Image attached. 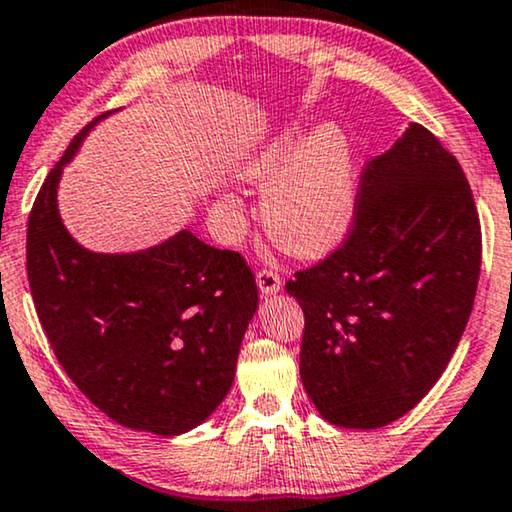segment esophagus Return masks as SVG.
I'll list each match as a JSON object with an SVG mask.
<instances>
[{
	"instance_id": "esophagus-1",
	"label": "esophagus",
	"mask_w": 512,
	"mask_h": 512,
	"mask_svg": "<svg viewBox=\"0 0 512 512\" xmlns=\"http://www.w3.org/2000/svg\"><path fill=\"white\" fill-rule=\"evenodd\" d=\"M257 288H260L262 295H276V292L283 288V281L281 276L274 274V271L262 269L257 271Z\"/></svg>"
}]
</instances>
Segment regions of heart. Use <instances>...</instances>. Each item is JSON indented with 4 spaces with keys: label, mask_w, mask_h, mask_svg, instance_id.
<instances>
[{
    "label": "heart",
    "mask_w": 512,
    "mask_h": 512,
    "mask_svg": "<svg viewBox=\"0 0 512 512\" xmlns=\"http://www.w3.org/2000/svg\"><path fill=\"white\" fill-rule=\"evenodd\" d=\"M238 177L262 194L260 217L271 241L297 257H318L342 241L358 206V156L344 128L283 126L250 152Z\"/></svg>",
    "instance_id": "heart-1"
}]
</instances>
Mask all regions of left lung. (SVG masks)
Returning <instances> with one entry per match:
<instances>
[{"mask_svg":"<svg viewBox=\"0 0 512 512\" xmlns=\"http://www.w3.org/2000/svg\"><path fill=\"white\" fill-rule=\"evenodd\" d=\"M482 236L459 161L410 124L360 177L339 250L297 271L299 374L320 417L381 428L442 377L473 311Z\"/></svg>","mask_w":512,"mask_h":512,"instance_id":"1","label":"left lung"}]
</instances>
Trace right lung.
I'll use <instances>...</instances> for the list:
<instances>
[{"label":"right lung","mask_w":512,"mask_h":512,"mask_svg":"<svg viewBox=\"0 0 512 512\" xmlns=\"http://www.w3.org/2000/svg\"><path fill=\"white\" fill-rule=\"evenodd\" d=\"M91 121L39 189L27 222V278L58 363L117 424L180 435L213 414L231 384L257 285L238 252L189 229L135 252H93L58 210V185Z\"/></svg>","instance_id":"1"}]
</instances>
